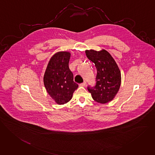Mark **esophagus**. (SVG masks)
Wrapping results in <instances>:
<instances>
[{"instance_id":"obj_1","label":"esophagus","mask_w":155,"mask_h":155,"mask_svg":"<svg viewBox=\"0 0 155 155\" xmlns=\"http://www.w3.org/2000/svg\"><path fill=\"white\" fill-rule=\"evenodd\" d=\"M86 85H87V83H86V81H84L83 83H81L80 84V86H81V87H86Z\"/></svg>"}]
</instances>
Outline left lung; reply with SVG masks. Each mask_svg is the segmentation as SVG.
Instances as JSON below:
<instances>
[{
  "instance_id": "1",
  "label": "left lung",
  "mask_w": 155,
  "mask_h": 155,
  "mask_svg": "<svg viewBox=\"0 0 155 155\" xmlns=\"http://www.w3.org/2000/svg\"><path fill=\"white\" fill-rule=\"evenodd\" d=\"M87 57L94 64L97 69L96 84L87 89L93 99L100 103H107L114 99L119 91L121 83L120 71L116 62L105 50L86 51Z\"/></svg>"
}]
</instances>
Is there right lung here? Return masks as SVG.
<instances>
[{
  "label": "right lung",
  "mask_w": 155,
  "mask_h": 155,
  "mask_svg": "<svg viewBox=\"0 0 155 155\" xmlns=\"http://www.w3.org/2000/svg\"><path fill=\"white\" fill-rule=\"evenodd\" d=\"M70 56L69 52L55 53L50 59L44 75L46 89L59 104L68 102L78 87L74 81L73 74L69 68Z\"/></svg>",
  "instance_id": "add662e5"
}]
</instances>
